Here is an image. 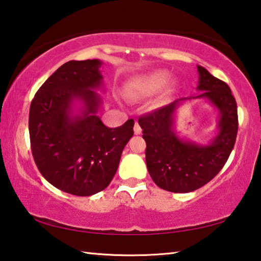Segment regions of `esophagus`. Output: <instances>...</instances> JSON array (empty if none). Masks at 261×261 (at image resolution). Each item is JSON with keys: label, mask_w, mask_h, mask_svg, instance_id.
I'll use <instances>...</instances> for the list:
<instances>
[{"label": "esophagus", "mask_w": 261, "mask_h": 261, "mask_svg": "<svg viewBox=\"0 0 261 261\" xmlns=\"http://www.w3.org/2000/svg\"><path fill=\"white\" fill-rule=\"evenodd\" d=\"M134 130H135V134H136V135H140V134H141V127H140V125H139V123H138V122H136V123H135V127H134Z\"/></svg>", "instance_id": "34e87169"}]
</instances>
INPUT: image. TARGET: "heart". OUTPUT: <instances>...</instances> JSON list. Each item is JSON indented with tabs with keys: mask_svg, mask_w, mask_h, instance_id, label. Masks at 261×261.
<instances>
[{
	"mask_svg": "<svg viewBox=\"0 0 261 261\" xmlns=\"http://www.w3.org/2000/svg\"><path fill=\"white\" fill-rule=\"evenodd\" d=\"M170 73L166 70H156V71L141 74L139 77L132 79L126 90V96L130 99L143 98V96H151L158 93L161 88L167 85L169 82ZM173 92V85H169L163 93V96H168Z\"/></svg>",
	"mask_w": 261,
	"mask_h": 261,
	"instance_id": "obj_1",
	"label": "heart"
}]
</instances>
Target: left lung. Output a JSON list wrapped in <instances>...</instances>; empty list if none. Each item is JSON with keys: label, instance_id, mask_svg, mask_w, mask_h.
<instances>
[{"label": "left lung", "instance_id": "obj_1", "mask_svg": "<svg viewBox=\"0 0 261 261\" xmlns=\"http://www.w3.org/2000/svg\"><path fill=\"white\" fill-rule=\"evenodd\" d=\"M199 95L220 112L219 134L208 145L183 141L173 129L174 115L180 101L176 100L140 116L138 123L146 141V165L159 188L175 193L191 192L213 179L226 165L235 145L238 130L236 100L226 83L198 65Z\"/></svg>", "mask_w": 261, "mask_h": 261}]
</instances>
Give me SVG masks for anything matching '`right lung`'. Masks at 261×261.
<instances>
[{
	"label": "right lung",
	"mask_w": 261,
	"mask_h": 261,
	"mask_svg": "<svg viewBox=\"0 0 261 261\" xmlns=\"http://www.w3.org/2000/svg\"><path fill=\"white\" fill-rule=\"evenodd\" d=\"M101 64L99 60L67 62L42 84L30 107L35 165L51 185L73 196H92L107 188L134 136V120L112 129L96 115L101 99L93 90L102 86ZM76 100L84 108L74 115Z\"/></svg>",
	"instance_id": "1"
}]
</instances>
